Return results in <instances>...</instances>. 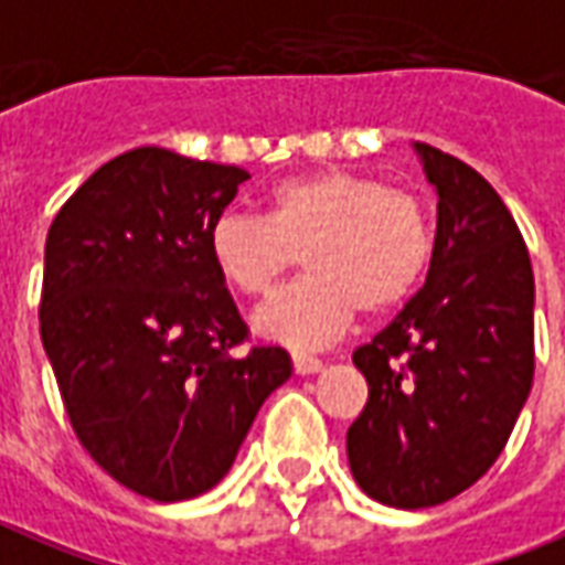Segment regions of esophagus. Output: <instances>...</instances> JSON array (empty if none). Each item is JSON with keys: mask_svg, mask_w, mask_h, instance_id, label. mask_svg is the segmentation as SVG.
Instances as JSON below:
<instances>
[{"mask_svg": "<svg viewBox=\"0 0 565 565\" xmlns=\"http://www.w3.org/2000/svg\"><path fill=\"white\" fill-rule=\"evenodd\" d=\"M291 364H295V373L310 376V373H319V370H322V358L307 355V352H295V355H291Z\"/></svg>", "mask_w": 565, "mask_h": 565, "instance_id": "34e87169", "label": "esophagus"}]
</instances>
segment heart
Here are the masks:
<instances>
[{
    "label": "heart",
    "instance_id": "b5f03b06",
    "mask_svg": "<svg viewBox=\"0 0 565 565\" xmlns=\"http://www.w3.org/2000/svg\"><path fill=\"white\" fill-rule=\"evenodd\" d=\"M303 253L307 277L255 312L267 340L316 349L361 310L382 316L413 298L434 255L424 201L343 168L267 189L265 216L228 210L210 228V258L243 298H265Z\"/></svg>",
    "mask_w": 565,
    "mask_h": 565
}]
</instances>
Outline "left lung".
I'll list each match as a JSON object with an SVG mask.
<instances>
[{
  "instance_id": "1",
  "label": "left lung",
  "mask_w": 565,
  "mask_h": 565,
  "mask_svg": "<svg viewBox=\"0 0 565 565\" xmlns=\"http://www.w3.org/2000/svg\"><path fill=\"white\" fill-rule=\"evenodd\" d=\"M436 186L427 282L397 319L358 345L367 406L345 451L361 491L430 509L493 467L533 385V267L512 213L484 177L415 143Z\"/></svg>"
}]
</instances>
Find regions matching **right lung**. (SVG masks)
Instances as JSON below:
<instances>
[{
    "label": "right lung",
    "mask_w": 565,
    "mask_h": 565,
    "mask_svg": "<svg viewBox=\"0 0 565 565\" xmlns=\"http://www.w3.org/2000/svg\"><path fill=\"white\" fill-rule=\"evenodd\" d=\"M249 174L162 147L110 159L56 213L41 343L81 446L156 502L220 484L270 391L291 376L246 324L210 228Z\"/></svg>",
    "instance_id": "obj_1"
}]
</instances>
